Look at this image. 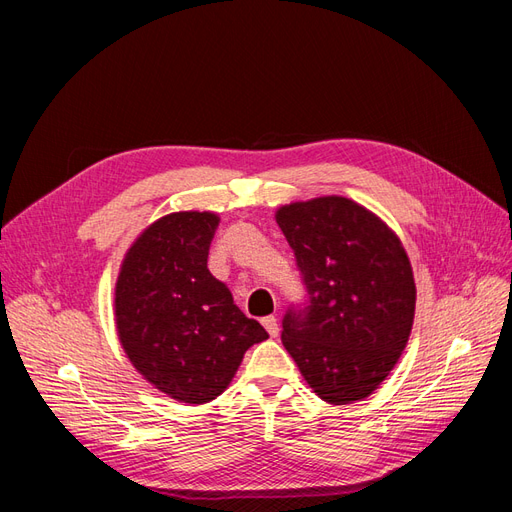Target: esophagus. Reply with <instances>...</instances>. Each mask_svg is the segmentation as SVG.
<instances>
[{"mask_svg":"<svg viewBox=\"0 0 512 512\" xmlns=\"http://www.w3.org/2000/svg\"><path fill=\"white\" fill-rule=\"evenodd\" d=\"M262 327L267 329V333L271 337H277V333H280V329H277V318L275 316H265V318H262Z\"/></svg>","mask_w":512,"mask_h":512,"instance_id":"34e87169","label":"esophagus"}]
</instances>
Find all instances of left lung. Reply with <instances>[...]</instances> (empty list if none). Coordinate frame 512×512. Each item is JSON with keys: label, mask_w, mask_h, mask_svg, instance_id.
I'll return each instance as SVG.
<instances>
[{"label": "left lung", "mask_w": 512, "mask_h": 512, "mask_svg": "<svg viewBox=\"0 0 512 512\" xmlns=\"http://www.w3.org/2000/svg\"><path fill=\"white\" fill-rule=\"evenodd\" d=\"M307 290L290 307L282 342L314 393L342 406L374 393L404 352L416 286L399 237L344 196L277 209Z\"/></svg>", "instance_id": "left-lung-1"}]
</instances>
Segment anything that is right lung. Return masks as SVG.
<instances>
[{
  "instance_id": "right-lung-1",
  "label": "right lung",
  "mask_w": 512,
  "mask_h": 512,
  "mask_svg": "<svg viewBox=\"0 0 512 512\" xmlns=\"http://www.w3.org/2000/svg\"><path fill=\"white\" fill-rule=\"evenodd\" d=\"M218 224L209 211L164 215L132 243L115 286V322L128 359L183 404L222 395L245 350L269 337L207 269Z\"/></svg>"
}]
</instances>
